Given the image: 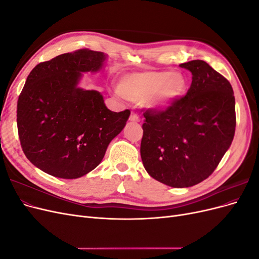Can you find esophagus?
<instances>
[{"instance_id":"1","label":"esophagus","mask_w":259,"mask_h":259,"mask_svg":"<svg viewBox=\"0 0 259 259\" xmlns=\"http://www.w3.org/2000/svg\"><path fill=\"white\" fill-rule=\"evenodd\" d=\"M130 121L138 123V122H140V117H139L135 112H132V113H131V116H130Z\"/></svg>"}]
</instances>
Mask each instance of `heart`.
<instances>
[{"label": "heart", "mask_w": 259, "mask_h": 259, "mask_svg": "<svg viewBox=\"0 0 259 259\" xmlns=\"http://www.w3.org/2000/svg\"><path fill=\"white\" fill-rule=\"evenodd\" d=\"M186 85L182 73L149 70L124 75L120 81V92L126 99L144 103L149 109H162L182 96Z\"/></svg>", "instance_id": "heart-1"}]
</instances>
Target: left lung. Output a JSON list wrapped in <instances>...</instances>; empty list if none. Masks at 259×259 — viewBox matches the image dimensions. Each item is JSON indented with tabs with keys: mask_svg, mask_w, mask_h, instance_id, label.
<instances>
[{
	"mask_svg": "<svg viewBox=\"0 0 259 259\" xmlns=\"http://www.w3.org/2000/svg\"><path fill=\"white\" fill-rule=\"evenodd\" d=\"M179 66L192 73L190 89L164 110L145 111L140 155L152 178L186 188L206 179L229 149L236 101L229 81L205 61Z\"/></svg>",
	"mask_w": 259,
	"mask_h": 259,
	"instance_id": "1",
	"label": "left lung"
}]
</instances>
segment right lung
Instances as JSON below:
<instances>
[{
	"label": "right lung",
	"instance_id": "right-lung-1",
	"mask_svg": "<svg viewBox=\"0 0 259 259\" xmlns=\"http://www.w3.org/2000/svg\"><path fill=\"white\" fill-rule=\"evenodd\" d=\"M101 52L77 50L35 66L17 103L20 145L28 160L52 176L74 179L104 159L130 110L113 112L97 91L77 88L82 72H96Z\"/></svg>",
	"mask_w": 259,
	"mask_h": 259
}]
</instances>
